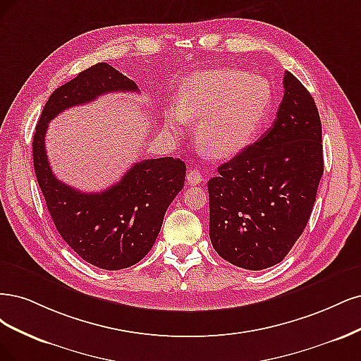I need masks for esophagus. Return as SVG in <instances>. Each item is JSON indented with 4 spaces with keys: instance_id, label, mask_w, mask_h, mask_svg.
Instances as JSON below:
<instances>
[{
    "instance_id": "esophagus-1",
    "label": "esophagus",
    "mask_w": 361,
    "mask_h": 361,
    "mask_svg": "<svg viewBox=\"0 0 361 361\" xmlns=\"http://www.w3.org/2000/svg\"><path fill=\"white\" fill-rule=\"evenodd\" d=\"M204 181V176L201 173L200 169H189L188 171V183L190 185H196V184H201Z\"/></svg>"
}]
</instances>
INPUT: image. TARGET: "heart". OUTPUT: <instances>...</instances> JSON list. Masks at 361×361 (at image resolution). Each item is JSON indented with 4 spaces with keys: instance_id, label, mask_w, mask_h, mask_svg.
Listing matches in <instances>:
<instances>
[{
    "instance_id": "b5f03b06",
    "label": "heart",
    "mask_w": 361,
    "mask_h": 361,
    "mask_svg": "<svg viewBox=\"0 0 361 361\" xmlns=\"http://www.w3.org/2000/svg\"><path fill=\"white\" fill-rule=\"evenodd\" d=\"M269 80L243 71L217 68L184 80L173 109L165 117L171 136L183 132V120L197 121L196 137L213 156L225 157L246 148L270 111Z\"/></svg>"
}]
</instances>
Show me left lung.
<instances>
[{
	"label": "left lung",
	"instance_id": "1",
	"mask_svg": "<svg viewBox=\"0 0 361 361\" xmlns=\"http://www.w3.org/2000/svg\"><path fill=\"white\" fill-rule=\"evenodd\" d=\"M283 88L270 130L208 181L213 247L253 271L281 262L303 234L324 172L315 100L290 72Z\"/></svg>",
	"mask_w": 361,
	"mask_h": 361
}]
</instances>
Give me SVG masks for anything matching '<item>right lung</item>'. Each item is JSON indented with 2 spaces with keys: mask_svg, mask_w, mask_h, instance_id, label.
Wrapping results in <instances>:
<instances>
[{
  "mask_svg": "<svg viewBox=\"0 0 361 361\" xmlns=\"http://www.w3.org/2000/svg\"><path fill=\"white\" fill-rule=\"evenodd\" d=\"M118 91L139 92L112 66H91L52 92L32 139L34 171L56 231L80 258L103 270L127 269L145 257L185 180L184 161L173 157L137 161L100 193H82L54 176L44 148L49 123L68 108Z\"/></svg>",
  "mask_w": 361,
  "mask_h": 361,
  "instance_id": "right-lung-1",
  "label": "right lung"
}]
</instances>
